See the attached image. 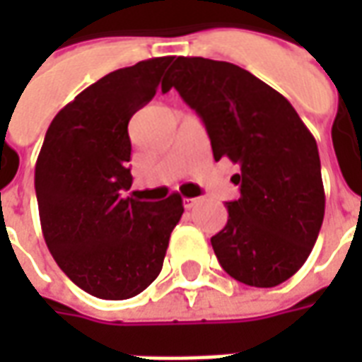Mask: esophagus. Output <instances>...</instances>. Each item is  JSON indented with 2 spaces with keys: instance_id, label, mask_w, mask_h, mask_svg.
<instances>
[{
  "instance_id": "34e87169",
  "label": "esophagus",
  "mask_w": 362,
  "mask_h": 362,
  "mask_svg": "<svg viewBox=\"0 0 362 362\" xmlns=\"http://www.w3.org/2000/svg\"><path fill=\"white\" fill-rule=\"evenodd\" d=\"M197 204H199V197H189V199H184L186 209H192V207H196Z\"/></svg>"
}]
</instances>
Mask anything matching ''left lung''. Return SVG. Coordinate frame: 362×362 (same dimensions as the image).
I'll list each match as a JSON object with an SVG mask.
<instances>
[{
	"label": "left lung",
	"instance_id": "left-lung-1",
	"mask_svg": "<svg viewBox=\"0 0 362 362\" xmlns=\"http://www.w3.org/2000/svg\"><path fill=\"white\" fill-rule=\"evenodd\" d=\"M176 89L202 116L215 160L240 166V197L211 238L223 269L250 287L293 277L318 238L326 194L318 145L285 96L243 67L176 58L163 90Z\"/></svg>",
	"mask_w": 362,
	"mask_h": 362
}]
</instances>
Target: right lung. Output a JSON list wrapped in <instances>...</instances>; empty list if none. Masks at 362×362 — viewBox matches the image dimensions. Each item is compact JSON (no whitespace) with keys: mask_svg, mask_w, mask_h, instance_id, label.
Returning a JSON list of instances; mask_svg holds the SVG:
<instances>
[{"mask_svg":"<svg viewBox=\"0 0 362 362\" xmlns=\"http://www.w3.org/2000/svg\"><path fill=\"white\" fill-rule=\"evenodd\" d=\"M170 62L145 59L93 83L52 119L36 158L46 246L62 272L98 298L124 300L149 287L184 213L178 194L158 204L124 196L134 180L127 124Z\"/></svg>","mask_w":362,"mask_h":362,"instance_id":"1","label":"right lung"}]
</instances>
